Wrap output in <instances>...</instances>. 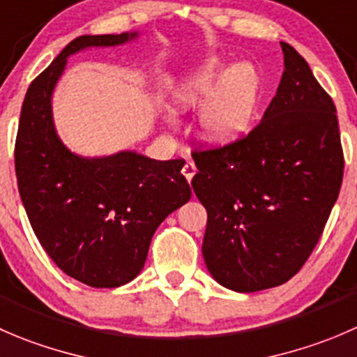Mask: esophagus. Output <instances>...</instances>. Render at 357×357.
<instances>
[{
	"mask_svg": "<svg viewBox=\"0 0 357 357\" xmlns=\"http://www.w3.org/2000/svg\"><path fill=\"white\" fill-rule=\"evenodd\" d=\"M183 176H185L186 178V181H192L193 179V176H195V172H197V167H195V164H192V162H186L185 164V167H183Z\"/></svg>",
	"mask_w": 357,
	"mask_h": 357,
	"instance_id": "1",
	"label": "esophagus"
}]
</instances>
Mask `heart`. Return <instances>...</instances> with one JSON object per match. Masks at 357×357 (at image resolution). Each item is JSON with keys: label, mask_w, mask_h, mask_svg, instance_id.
<instances>
[{"label": "heart", "mask_w": 357, "mask_h": 357, "mask_svg": "<svg viewBox=\"0 0 357 357\" xmlns=\"http://www.w3.org/2000/svg\"><path fill=\"white\" fill-rule=\"evenodd\" d=\"M259 102V78L248 64L207 59L186 73L171 94L176 113L200 109V137L211 146H230L249 132Z\"/></svg>", "instance_id": "obj_1"}]
</instances>
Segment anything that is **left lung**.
Here are the masks:
<instances>
[{
	"instance_id": "left-lung-1",
	"label": "left lung",
	"mask_w": 357,
	"mask_h": 357,
	"mask_svg": "<svg viewBox=\"0 0 357 357\" xmlns=\"http://www.w3.org/2000/svg\"><path fill=\"white\" fill-rule=\"evenodd\" d=\"M281 47L284 73L261 122L230 146L192 153L207 271L238 293L281 286L302 268L344 178L337 108L305 59Z\"/></svg>"
}]
</instances>
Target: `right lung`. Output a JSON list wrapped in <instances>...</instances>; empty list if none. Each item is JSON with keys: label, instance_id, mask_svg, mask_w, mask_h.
<instances>
[{"label": "right lung", "instance_id": "add662e5", "mask_svg": "<svg viewBox=\"0 0 357 357\" xmlns=\"http://www.w3.org/2000/svg\"><path fill=\"white\" fill-rule=\"evenodd\" d=\"M136 38H75L33 79L20 112L15 174L31 227L55 265L92 288L132 281L143 271L158 225L192 197L181 174L185 160H153L129 150L79 157L55 130L52 94L69 55Z\"/></svg>", "mask_w": 357, "mask_h": 357}]
</instances>
